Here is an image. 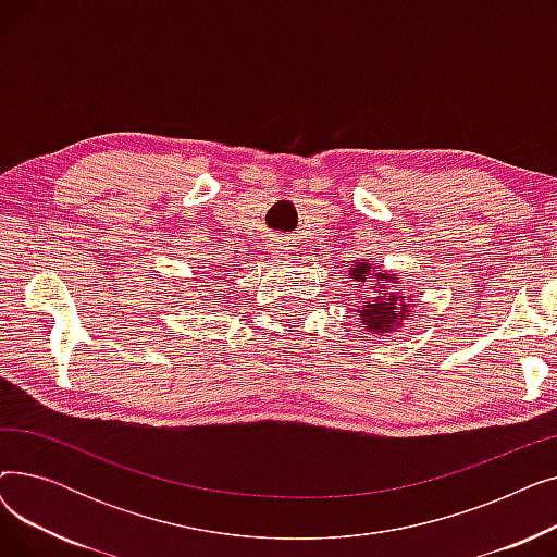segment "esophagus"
I'll return each instance as SVG.
<instances>
[{
	"label": "esophagus",
	"mask_w": 557,
	"mask_h": 557,
	"mask_svg": "<svg viewBox=\"0 0 557 557\" xmlns=\"http://www.w3.org/2000/svg\"><path fill=\"white\" fill-rule=\"evenodd\" d=\"M284 250H286V248H284L282 244H275V252H284Z\"/></svg>",
	"instance_id": "1"
}]
</instances>
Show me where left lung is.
I'll return each instance as SVG.
<instances>
[{"mask_svg": "<svg viewBox=\"0 0 557 557\" xmlns=\"http://www.w3.org/2000/svg\"><path fill=\"white\" fill-rule=\"evenodd\" d=\"M349 277L355 282H368V277H374L376 284L370 286L372 298L363 296V305H359L357 315L359 323L366 327V332L376 336H388L393 332H399L404 323L411 320V300L413 294H408V284L401 282L399 273L395 271H376L374 263L368 259H357L349 269ZM392 288L388 289L387 286Z\"/></svg>", "mask_w": 557, "mask_h": 557, "instance_id": "left-lung-1", "label": "left lung"}]
</instances>
